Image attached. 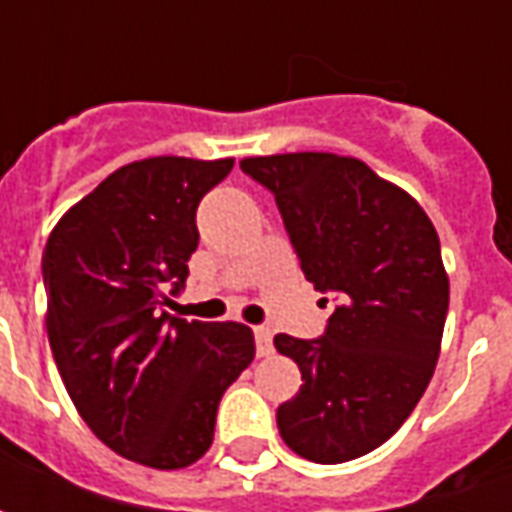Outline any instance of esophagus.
I'll use <instances>...</instances> for the list:
<instances>
[{
    "label": "esophagus",
    "mask_w": 512,
    "mask_h": 512,
    "mask_svg": "<svg viewBox=\"0 0 512 512\" xmlns=\"http://www.w3.org/2000/svg\"><path fill=\"white\" fill-rule=\"evenodd\" d=\"M255 343H257V356H268L271 351H274V343H271V329H268V326H257Z\"/></svg>",
    "instance_id": "34e87169"
}]
</instances>
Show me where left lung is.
<instances>
[{
  "label": "left lung",
  "mask_w": 512,
  "mask_h": 512,
  "mask_svg": "<svg viewBox=\"0 0 512 512\" xmlns=\"http://www.w3.org/2000/svg\"><path fill=\"white\" fill-rule=\"evenodd\" d=\"M241 169L274 191L304 277L340 301L321 340L274 337L304 378L277 408L279 433L307 461H354L406 422L436 370L450 304L436 227L354 156H249Z\"/></svg>",
  "instance_id": "obj_1"
}]
</instances>
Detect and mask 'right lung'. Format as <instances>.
<instances>
[{
    "label": "right lung",
    "instance_id": "obj_1",
    "mask_svg": "<svg viewBox=\"0 0 512 512\" xmlns=\"http://www.w3.org/2000/svg\"><path fill=\"white\" fill-rule=\"evenodd\" d=\"M233 164L131 161L62 213L43 252L46 332L73 406L109 450L161 472L208 452L224 389L255 359L244 323L164 310L200 241L197 205Z\"/></svg>",
    "mask_w": 512,
    "mask_h": 512
}]
</instances>
